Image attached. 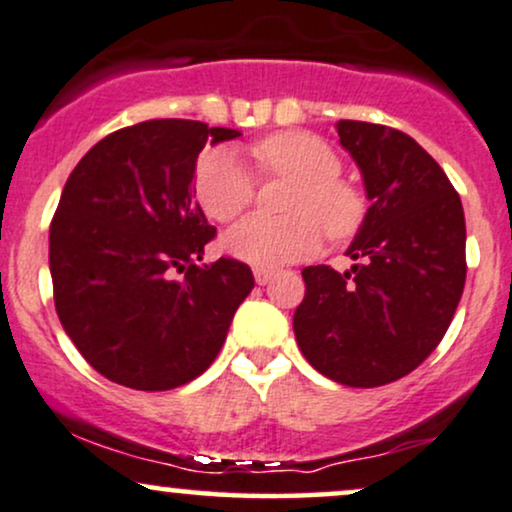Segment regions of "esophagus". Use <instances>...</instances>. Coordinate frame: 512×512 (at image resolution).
<instances>
[{"label":"esophagus","mask_w":512,"mask_h":512,"mask_svg":"<svg viewBox=\"0 0 512 512\" xmlns=\"http://www.w3.org/2000/svg\"><path fill=\"white\" fill-rule=\"evenodd\" d=\"M273 275H275V270H270V268H256L254 270V278H256L258 285H268V282L273 280Z\"/></svg>","instance_id":"esophagus-1"}]
</instances>
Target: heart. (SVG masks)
Masks as SVG:
<instances>
[{"instance_id":"heart-1","label":"heart","mask_w":512,"mask_h":512,"mask_svg":"<svg viewBox=\"0 0 512 512\" xmlns=\"http://www.w3.org/2000/svg\"><path fill=\"white\" fill-rule=\"evenodd\" d=\"M258 170L266 177L294 182L287 196L285 218L249 215L222 237V249L258 268L311 256L323 242L352 237L366 215L364 194L340 177V155L323 138L306 131H282L256 143ZM254 177L232 148H208L196 162L194 194L208 218L227 222L254 201Z\"/></svg>"}]
</instances>
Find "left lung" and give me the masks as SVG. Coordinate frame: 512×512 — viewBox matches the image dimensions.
<instances>
[{"instance_id":"8db88e82","label":"left lung","mask_w":512,"mask_h":512,"mask_svg":"<svg viewBox=\"0 0 512 512\" xmlns=\"http://www.w3.org/2000/svg\"><path fill=\"white\" fill-rule=\"evenodd\" d=\"M342 148L371 206L347 249L354 266L302 270L294 335L306 362L342 386L376 388L417 369L465 287V213L446 172L412 136L340 119Z\"/></svg>"}]
</instances>
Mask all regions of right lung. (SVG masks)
<instances>
[{
  "mask_svg": "<svg viewBox=\"0 0 512 512\" xmlns=\"http://www.w3.org/2000/svg\"><path fill=\"white\" fill-rule=\"evenodd\" d=\"M237 136L150 119L102 138L66 179L50 225L54 306L83 359L119 386L170 390L201 376L254 287L242 261L198 263L215 227L194 201L196 158Z\"/></svg>",
  "mask_w": 512,
  "mask_h": 512,
  "instance_id": "1",
  "label": "right lung"
}]
</instances>
